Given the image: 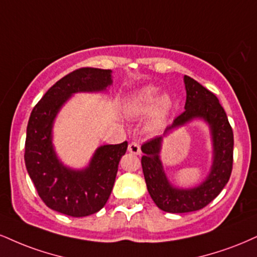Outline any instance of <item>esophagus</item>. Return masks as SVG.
Here are the masks:
<instances>
[{
    "mask_svg": "<svg viewBox=\"0 0 257 257\" xmlns=\"http://www.w3.org/2000/svg\"><path fill=\"white\" fill-rule=\"evenodd\" d=\"M128 151L131 152L132 154H140L141 153V148H140V145L137 144V142H131L128 146Z\"/></svg>",
    "mask_w": 257,
    "mask_h": 257,
    "instance_id": "34e87169",
    "label": "esophagus"
}]
</instances>
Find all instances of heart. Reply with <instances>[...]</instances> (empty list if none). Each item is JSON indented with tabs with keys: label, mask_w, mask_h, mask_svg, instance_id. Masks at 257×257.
<instances>
[{
	"label": "heart",
	"mask_w": 257,
	"mask_h": 257,
	"mask_svg": "<svg viewBox=\"0 0 257 257\" xmlns=\"http://www.w3.org/2000/svg\"><path fill=\"white\" fill-rule=\"evenodd\" d=\"M172 106L174 103L171 97L168 94L159 97V89L154 86H147L131 95L124 105L125 112L131 117L145 115L154 107L147 122V128L151 132H158L165 125Z\"/></svg>",
	"instance_id": "obj_1"
}]
</instances>
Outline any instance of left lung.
<instances>
[{
    "mask_svg": "<svg viewBox=\"0 0 257 257\" xmlns=\"http://www.w3.org/2000/svg\"><path fill=\"white\" fill-rule=\"evenodd\" d=\"M187 91L184 112L176 117L162 137L145 142L141 146L142 171L147 190L157 206L164 212L188 213L199 211L212 202L230 179L233 162V133L226 112L218 98L201 83L184 75ZM194 119H202L209 124L212 137L213 160L209 175L196 187H175L163 171L160 152L162 139L169 131Z\"/></svg>",
    "mask_w": 257,
    "mask_h": 257,
    "instance_id": "1",
    "label": "left lung"
}]
</instances>
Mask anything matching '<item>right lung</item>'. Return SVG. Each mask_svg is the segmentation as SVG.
<instances>
[{
	"label": "right lung",
	"mask_w": 257,
	"mask_h": 257,
	"mask_svg": "<svg viewBox=\"0 0 257 257\" xmlns=\"http://www.w3.org/2000/svg\"><path fill=\"white\" fill-rule=\"evenodd\" d=\"M112 72L80 68L62 78L43 95L31 112L25 142V165L40 199L49 208L70 217H87L100 211L112 191L119 160L128 142L98 147L86 168L75 170L58 159L52 145L57 113L73 94L104 92Z\"/></svg>",
	"instance_id": "right-lung-1"
}]
</instances>
